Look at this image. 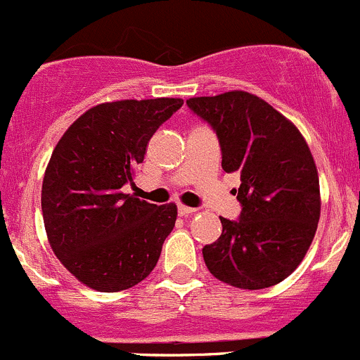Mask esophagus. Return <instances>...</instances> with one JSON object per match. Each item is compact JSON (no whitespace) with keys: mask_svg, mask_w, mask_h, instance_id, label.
Listing matches in <instances>:
<instances>
[{"mask_svg":"<svg viewBox=\"0 0 360 360\" xmlns=\"http://www.w3.org/2000/svg\"><path fill=\"white\" fill-rule=\"evenodd\" d=\"M194 212H195V208H191V206H185V205H179V215L180 217L192 215Z\"/></svg>","mask_w":360,"mask_h":360,"instance_id":"obj_1","label":"esophagus"}]
</instances>
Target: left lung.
Instances as JSON below:
<instances>
[{
	"label": "left lung",
	"mask_w": 360,
	"mask_h": 360,
	"mask_svg": "<svg viewBox=\"0 0 360 360\" xmlns=\"http://www.w3.org/2000/svg\"><path fill=\"white\" fill-rule=\"evenodd\" d=\"M212 124L226 173H240L234 191L240 220L220 217L222 234L202 248L213 276L238 289L280 283L301 264L320 219L319 172L301 131L259 96L229 91L188 98Z\"/></svg>",
	"instance_id": "8db88e82"
}]
</instances>
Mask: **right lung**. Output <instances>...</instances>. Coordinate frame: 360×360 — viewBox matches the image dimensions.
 I'll use <instances>...</instances> for the list:
<instances>
[{"label": "right lung", "mask_w": 360, "mask_h": 360, "mask_svg": "<svg viewBox=\"0 0 360 360\" xmlns=\"http://www.w3.org/2000/svg\"><path fill=\"white\" fill-rule=\"evenodd\" d=\"M180 98L120 99L82 113L60 136L45 169L41 212L60 264L98 292H119L155 268L175 227V202L124 194L150 138Z\"/></svg>", "instance_id": "1"}]
</instances>
